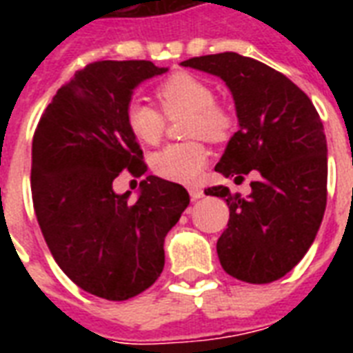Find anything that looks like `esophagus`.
Returning <instances> with one entry per match:
<instances>
[{"label": "esophagus", "instance_id": "34e87169", "mask_svg": "<svg viewBox=\"0 0 353 353\" xmlns=\"http://www.w3.org/2000/svg\"><path fill=\"white\" fill-rule=\"evenodd\" d=\"M188 194H190V198H192V199H199V198H203V196H205L203 188L198 187V185H192V187L188 188Z\"/></svg>", "mask_w": 353, "mask_h": 353}]
</instances>
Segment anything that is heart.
Instances as JSON below:
<instances>
[{
  "label": "heart",
  "instance_id": "b5f03b06",
  "mask_svg": "<svg viewBox=\"0 0 353 353\" xmlns=\"http://www.w3.org/2000/svg\"><path fill=\"white\" fill-rule=\"evenodd\" d=\"M155 99L161 112L143 101H132L124 117L133 137L143 144H157L168 119L187 113L185 135L194 137L185 143H172L152 157V168L159 177L174 183H196L203 170L209 152L203 139L223 143L231 139L236 119L227 106L216 102L214 90L203 79L192 73H174L155 88Z\"/></svg>",
  "mask_w": 353,
  "mask_h": 353
}]
</instances>
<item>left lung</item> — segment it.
I'll list each match as a JSON object with an SVG mask.
<instances>
[{
    "label": "left lung",
    "mask_w": 353,
    "mask_h": 353,
    "mask_svg": "<svg viewBox=\"0 0 353 353\" xmlns=\"http://www.w3.org/2000/svg\"><path fill=\"white\" fill-rule=\"evenodd\" d=\"M181 65L220 77L234 97L240 130L216 172L258 176L249 198L227 187L205 190L229 205V223L216 243L221 268L241 282H274L301 262L323 221L328 150L321 117L299 85L252 58L220 52Z\"/></svg>",
    "instance_id": "1"
}]
</instances>
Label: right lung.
I'll use <instances>...</instances> for the list:
<instances>
[{
    "label": "right lung",
    "instance_id": "1",
    "mask_svg": "<svg viewBox=\"0 0 353 353\" xmlns=\"http://www.w3.org/2000/svg\"><path fill=\"white\" fill-rule=\"evenodd\" d=\"M165 71L148 60L88 63L52 97L32 137L30 190L47 247L74 284L106 301L154 284L166 232L190 201L181 185L155 176L135 201L113 190L122 170L146 172L124 112L133 90Z\"/></svg>",
    "mask_w": 353,
    "mask_h": 353
}]
</instances>
